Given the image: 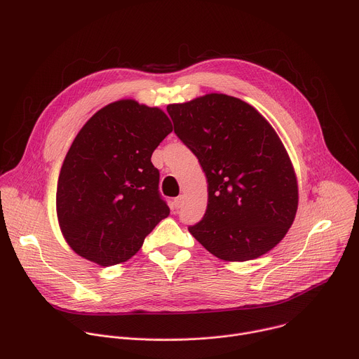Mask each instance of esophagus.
Here are the masks:
<instances>
[{"mask_svg":"<svg viewBox=\"0 0 359 359\" xmlns=\"http://www.w3.org/2000/svg\"><path fill=\"white\" fill-rule=\"evenodd\" d=\"M182 204H183V196H177L176 198H173V201H172V208H173V210L180 209V208H182Z\"/></svg>","mask_w":359,"mask_h":359,"instance_id":"1","label":"esophagus"}]
</instances>
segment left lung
Segmentation results:
<instances>
[{"label": "left lung", "mask_w": 359, "mask_h": 359, "mask_svg": "<svg viewBox=\"0 0 359 359\" xmlns=\"http://www.w3.org/2000/svg\"><path fill=\"white\" fill-rule=\"evenodd\" d=\"M177 137L208 179V209L189 227L216 257L247 262L276 247L291 227L298 186L273 126L241 99L209 93L168 107Z\"/></svg>", "instance_id": "1"}]
</instances>
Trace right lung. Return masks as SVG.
I'll return each mask as SVG.
<instances>
[{
	"label": "right lung",
	"mask_w": 359,
	"mask_h": 359,
	"mask_svg": "<svg viewBox=\"0 0 359 359\" xmlns=\"http://www.w3.org/2000/svg\"><path fill=\"white\" fill-rule=\"evenodd\" d=\"M172 130L162 109L133 99L107 105L82 126L57 189L61 231L81 257L104 267L123 263L169 216L150 158Z\"/></svg>",
	"instance_id": "obj_1"
}]
</instances>
